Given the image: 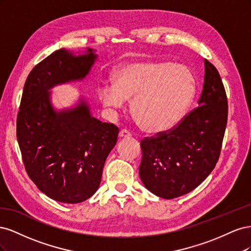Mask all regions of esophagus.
Returning a JSON list of instances; mask_svg holds the SVG:
<instances>
[{
    "label": "esophagus",
    "instance_id": "esophagus-1",
    "mask_svg": "<svg viewBox=\"0 0 251 251\" xmlns=\"http://www.w3.org/2000/svg\"><path fill=\"white\" fill-rule=\"evenodd\" d=\"M119 138L120 139H126V138H130L131 137V133L128 132V131H126V130H121L120 132H119Z\"/></svg>",
    "mask_w": 251,
    "mask_h": 251
}]
</instances>
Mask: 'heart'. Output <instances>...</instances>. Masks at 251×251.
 I'll use <instances>...</instances> for the list:
<instances>
[{
    "mask_svg": "<svg viewBox=\"0 0 251 251\" xmlns=\"http://www.w3.org/2000/svg\"><path fill=\"white\" fill-rule=\"evenodd\" d=\"M197 90L195 74L183 64L139 59L115 70L112 83L98 89L104 108L120 109L132 98L130 112L142 131L158 134L176 126L192 104Z\"/></svg>",
    "mask_w": 251,
    "mask_h": 251,
    "instance_id": "heart-1",
    "label": "heart"
}]
</instances>
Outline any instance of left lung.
Listing matches in <instances>:
<instances>
[{"label":"left lung","mask_w":251,"mask_h":251,"mask_svg":"<svg viewBox=\"0 0 251 251\" xmlns=\"http://www.w3.org/2000/svg\"><path fill=\"white\" fill-rule=\"evenodd\" d=\"M198 105L166 133L144 138L139 176L151 193L174 199L192 192L207 178L221 151L227 124V97L216 67L204 60Z\"/></svg>","instance_id":"obj_1"}]
</instances>
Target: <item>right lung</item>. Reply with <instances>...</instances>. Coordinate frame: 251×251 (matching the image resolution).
<instances>
[{
	"label": "right lung",
	"instance_id": "1",
	"mask_svg": "<svg viewBox=\"0 0 251 251\" xmlns=\"http://www.w3.org/2000/svg\"><path fill=\"white\" fill-rule=\"evenodd\" d=\"M96 59L91 48L78 55L56 50L33 68L23 91L17 119L23 161L37 188L58 202L79 203L95 194L117 142L118 127L91 115L83 97L63 110L52 104L50 90L82 80Z\"/></svg>",
	"mask_w": 251,
	"mask_h": 251
}]
</instances>
